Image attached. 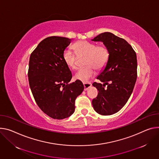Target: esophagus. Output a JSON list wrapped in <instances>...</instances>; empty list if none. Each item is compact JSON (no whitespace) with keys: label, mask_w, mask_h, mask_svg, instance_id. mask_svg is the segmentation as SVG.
I'll return each mask as SVG.
<instances>
[{"label":"esophagus","mask_w":159,"mask_h":159,"mask_svg":"<svg viewBox=\"0 0 159 159\" xmlns=\"http://www.w3.org/2000/svg\"><path fill=\"white\" fill-rule=\"evenodd\" d=\"M83 84H84V91H87L91 87V86L92 85L91 84L89 83V82H88V83L84 82Z\"/></svg>","instance_id":"obj_1"}]
</instances>
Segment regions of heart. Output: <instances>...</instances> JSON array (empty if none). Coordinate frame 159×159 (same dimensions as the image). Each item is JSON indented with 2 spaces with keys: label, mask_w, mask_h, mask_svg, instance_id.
<instances>
[{
  "label": "heart",
  "mask_w": 159,
  "mask_h": 159,
  "mask_svg": "<svg viewBox=\"0 0 159 159\" xmlns=\"http://www.w3.org/2000/svg\"><path fill=\"white\" fill-rule=\"evenodd\" d=\"M73 49L79 55L86 56L85 68L79 69L75 74V79L82 82H87L95 75V69L102 70L107 65L110 53L104 45H97L96 43L86 40L79 41L73 45ZM63 61L70 68L75 69L77 66L76 57L74 53L66 50L63 55Z\"/></svg>",
  "instance_id": "b5f03b06"
}]
</instances>
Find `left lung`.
Returning <instances> with one entry per match:
<instances>
[{
    "label": "left lung",
    "instance_id": "obj_1",
    "mask_svg": "<svg viewBox=\"0 0 159 159\" xmlns=\"http://www.w3.org/2000/svg\"><path fill=\"white\" fill-rule=\"evenodd\" d=\"M92 40L102 42L110 53L107 65L97 77L103 84H93L99 93L92 104L98 113L110 115L125 105L133 93L137 79L136 54L125 40L110 32L100 34Z\"/></svg>",
    "mask_w": 159,
    "mask_h": 159
}]
</instances>
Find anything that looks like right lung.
<instances>
[{
    "instance_id": "1",
    "label": "right lung",
    "mask_w": 159,
    "mask_h": 159,
    "mask_svg": "<svg viewBox=\"0 0 159 159\" xmlns=\"http://www.w3.org/2000/svg\"><path fill=\"white\" fill-rule=\"evenodd\" d=\"M71 39L52 36L42 40L32 52L28 77L39 107L50 117L64 119L75 111V101L84 90L80 80L68 84L71 72L63 55Z\"/></svg>"
}]
</instances>
